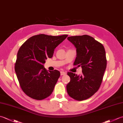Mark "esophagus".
I'll use <instances>...</instances> for the list:
<instances>
[{"instance_id": "34e87169", "label": "esophagus", "mask_w": 123, "mask_h": 123, "mask_svg": "<svg viewBox=\"0 0 123 123\" xmlns=\"http://www.w3.org/2000/svg\"><path fill=\"white\" fill-rule=\"evenodd\" d=\"M60 74H61V75H63L66 74V73L64 71H61L60 72Z\"/></svg>"}]
</instances>
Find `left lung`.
<instances>
[{
	"label": "left lung",
	"mask_w": 123,
	"mask_h": 123,
	"mask_svg": "<svg viewBox=\"0 0 123 123\" xmlns=\"http://www.w3.org/2000/svg\"><path fill=\"white\" fill-rule=\"evenodd\" d=\"M70 42L76 48L74 64L82 68V74L68 72L70 81L67 90L71 98L83 100L91 97L99 89L107 66L106 52L103 44L87 35L70 36Z\"/></svg>",
	"instance_id": "8db88e82"
}]
</instances>
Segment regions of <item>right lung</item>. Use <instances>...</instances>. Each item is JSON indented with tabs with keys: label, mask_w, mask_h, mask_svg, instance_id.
Listing matches in <instances>:
<instances>
[{
	"label": "right lung",
	"mask_w": 123,
	"mask_h": 123,
	"mask_svg": "<svg viewBox=\"0 0 123 123\" xmlns=\"http://www.w3.org/2000/svg\"><path fill=\"white\" fill-rule=\"evenodd\" d=\"M67 36L39 34L28 38L20 46L15 70L20 87L30 97L42 100L53 92L60 72L56 70L48 72L44 64Z\"/></svg>",
	"instance_id": "add662e5"
}]
</instances>
